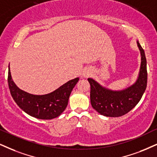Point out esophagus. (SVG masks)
<instances>
[{"instance_id":"34e87169","label":"esophagus","mask_w":157,"mask_h":157,"mask_svg":"<svg viewBox=\"0 0 157 157\" xmlns=\"http://www.w3.org/2000/svg\"><path fill=\"white\" fill-rule=\"evenodd\" d=\"M90 71H84V73H83L82 76L84 77V78H86V77L90 76Z\"/></svg>"}]
</instances>
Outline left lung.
I'll return each mask as SVG.
<instances>
[{
    "label": "left lung",
    "instance_id": "1",
    "mask_svg": "<svg viewBox=\"0 0 157 157\" xmlns=\"http://www.w3.org/2000/svg\"><path fill=\"white\" fill-rule=\"evenodd\" d=\"M141 63L138 78L134 84L122 90H112L102 86L89 78L90 101L92 108L100 114L108 117H119L127 113L140 101L147 86L146 58L144 50L138 41Z\"/></svg>",
    "mask_w": 157,
    "mask_h": 157
}]
</instances>
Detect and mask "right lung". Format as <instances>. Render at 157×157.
Masks as SVG:
<instances>
[{
	"label": "right lung",
	"instance_id": "1",
	"mask_svg": "<svg viewBox=\"0 0 157 157\" xmlns=\"http://www.w3.org/2000/svg\"><path fill=\"white\" fill-rule=\"evenodd\" d=\"M78 80V77L70 80L49 94H33L15 84L9 65L8 83L13 100L23 111L36 119H52L59 117L66 108L70 94Z\"/></svg>",
	"mask_w": 157,
	"mask_h": 157
}]
</instances>
